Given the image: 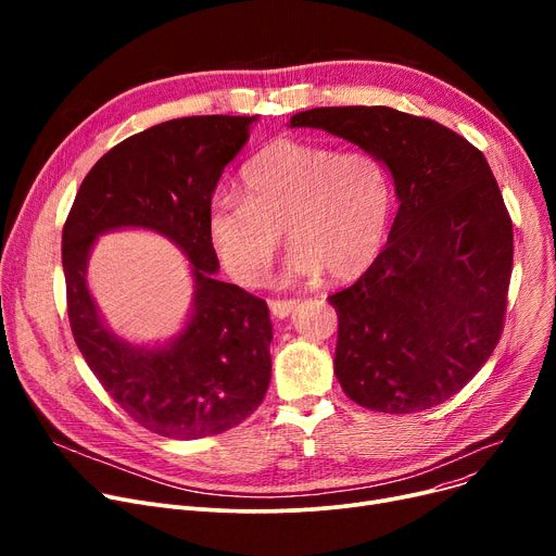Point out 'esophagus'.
Masks as SVG:
<instances>
[{
    "label": "esophagus",
    "mask_w": 556,
    "mask_h": 556,
    "mask_svg": "<svg viewBox=\"0 0 556 556\" xmlns=\"http://www.w3.org/2000/svg\"><path fill=\"white\" fill-rule=\"evenodd\" d=\"M298 304H300V300H270V311L275 317L283 319L298 308Z\"/></svg>",
    "instance_id": "obj_1"
}]
</instances>
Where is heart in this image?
<instances>
[{
    "label": "heart",
    "mask_w": 556,
    "mask_h": 556,
    "mask_svg": "<svg viewBox=\"0 0 556 556\" xmlns=\"http://www.w3.org/2000/svg\"><path fill=\"white\" fill-rule=\"evenodd\" d=\"M243 193H218L207 239L223 268L245 286L266 279L286 237L288 281L323 270L344 281L365 273L383 248L394 191L383 160L293 137L270 141L245 164Z\"/></svg>",
    "instance_id": "1"
}]
</instances>
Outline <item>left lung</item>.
Wrapping results in <instances>:
<instances>
[{
    "mask_svg": "<svg viewBox=\"0 0 556 556\" xmlns=\"http://www.w3.org/2000/svg\"><path fill=\"white\" fill-rule=\"evenodd\" d=\"M319 128L390 168L399 212L388 245L331 295L336 376L367 410L410 415L457 394L503 333L514 231L489 162L451 128L386 105L313 108Z\"/></svg>",
    "mask_w": 556,
    "mask_h": 556,
    "instance_id": "8db88e82",
    "label": "left lung"
}]
</instances>
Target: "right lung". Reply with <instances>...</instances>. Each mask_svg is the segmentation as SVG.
Returning <instances> with one entry per match:
<instances>
[{
	"label": "right lung",
	"instance_id": "1",
	"mask_svg": "<svg viewBox=\"0 0 556 556\" xmlns=\"http://www.w3.org/2000/svg\"><path fill=\"white\" fill-rule=\"evenodd\" d=\"M256 116H185L137 132L85 175L63 227V270L74 340L128 417L170 440H198L245 421L270 383L268 304L216 279L207 210L225 166ZM151 228L192 263L194 306L162 348L114 337L86 288V261L105 230Z\"/></svg>",
	"mask_w": 556,
	"mask_h": 556
}]
</instances>
